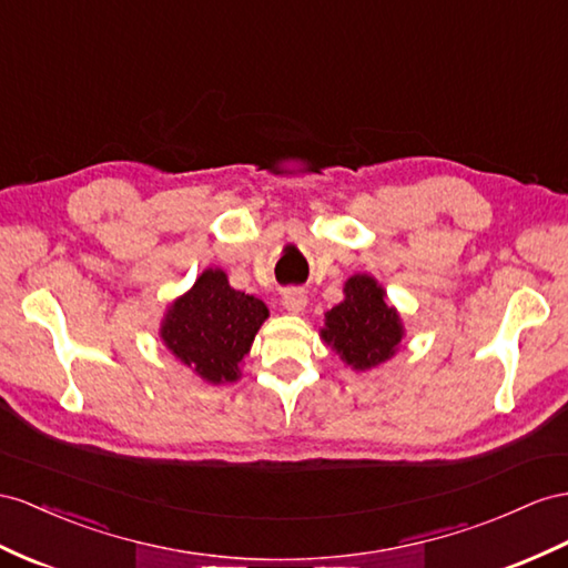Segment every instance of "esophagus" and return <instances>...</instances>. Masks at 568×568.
Segmentation results:
<instances>
[{"mask_svg": "<svg viewBox=\"0 0 568 568\" xmlns=\"http://www.w3.org/2000/svg\"><path fill=\"white\" fill-rule=\"evenodd\" d=\"M281 302L290 314H300L304 310V304H307V293H304L302 287H285Z\"/></svg>", "mask_w": 568, "mask_h": 568, "instance_id": "esophagus-1", "label": "esophagus"}]
</instances>
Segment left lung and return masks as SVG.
I'll list each match as a JSON object with an SVG mask.
<instances>
[{
	"label": "left lung",
	"instance_id": "8db88e82",
	"mask_svg": "<svg viewBox=\"0 0 568 568\" xmlns=\"http://www.w3.org/2000/svg\"><path fill=\"white\" fill-rule=\"evenodd\" d=\"M345 300L326 312L322 338L353 369H372L390 359L403 338L398 312L386 302L384 287L372 275L347 278Z\"/></svg>",
	"mask_w": 568,
	"mask_h": 568
}]
</instances>
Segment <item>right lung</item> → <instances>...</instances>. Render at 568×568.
<instances>
[{"label": "right lung", "mask_w": 568, "mask_h": 568, "mask_svg": "<svg viewBox=\"0 0 568 568\" xmlns=\"http://www.w3.org/2000/svg\"><path fill=\"white\" fill-rule=\"evenodd\" d=\"M266 318L264 302L230 287L225 271L206 268L170 304L160 338L203 382L230 384L240 379V362Z\"/></svg>", "instance_id": "1"}]
</instances>
